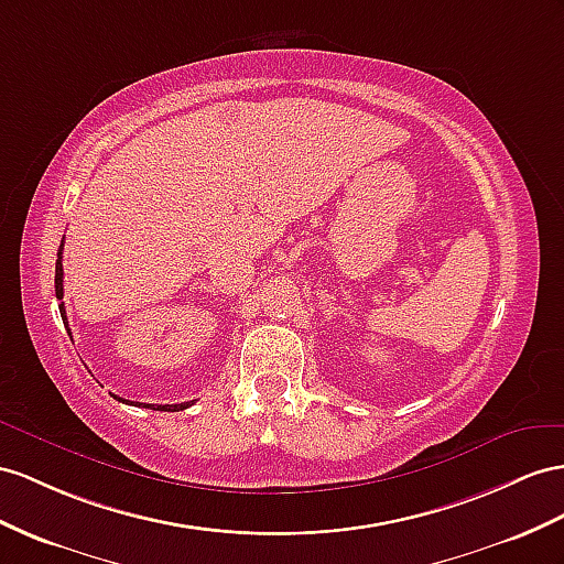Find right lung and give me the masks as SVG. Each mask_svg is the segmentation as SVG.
Here are the masks:
<instances>
[{
    "instance_id": "obj_1",
    "label": "right lung",
    "mask_w": 564,
    "mask_h": 564,
    "mask_svg": "<svg viewBox=\"0 0 564 564\" xmlns=\"http://www.w3.org/2000/svg\"><path fill=\"white\" fill-rule=\"evenodd\" d=\"M62 252H64V240L59 245V252H56V269H54V291H56V300L64 297V267H62ZM59 312H62V319L66 324V330L70 334L68 328V322H66V310H64V302L59 305ZM117 398V395H113ZM119 402H131V400H123V398H117ZM133 405V402H131ZM135 405H142V408H152V410H162V412H176V410H185L191 408V402H181V405H144V402H135Z\"/></svg>"
}]
</instances>
